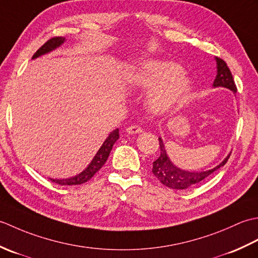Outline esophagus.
Instances as JSON below:
<instances>
[{
  "instance_id": "34e87169",
  "label": "esophagus",
  "mask_w": 258,
  "mask_h": 258,
  "mask_svg": "<svg viewBox=\"0 0 258 258\" xmlns=\"http://www.w3.org/2000/svg\"><path fill=\"white\" fill-rule=\"evenodd\" d=\"M126 133L128 134H138V133H142V128L138 125H132V126H128L127 128H126Z\"/></svg>"
}]
</instances>
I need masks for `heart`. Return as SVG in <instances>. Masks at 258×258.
<instances>
[{
    "label": "heart",
    "mask_w": 258,
    "mask_h": 258,
    "mask_svg": "<svg viewBox=\"0 0 258 258\" xmlns=\"http://www.w3.org/2000/svg\"><path fill=\"white\" fill-rule=\"evenodd\" d=\"M128 82L141 90H150L149 106L155 113H166L184 100L190 90V80L173 62L149 61L142 63Z\"/></svg>",
    "instance_id": "1"
}]
</instances>
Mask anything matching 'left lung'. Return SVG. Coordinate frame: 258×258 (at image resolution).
Listing matches in <instances>:
<instances>
[{
  "mask_svg": "<svg viewBox=\"0 0 258 258\" xmlns=\"http://www.w3.org/2000/svg\"><path fill=\"white\" fill-rule=\"evenodd\" d=\"M215 59L217 64V75L215 80H214L213 86L226 87V89L231 90L233 93H236V85H235L233 75L231 73V71H229L227 64L225 63V61H223L222 58L215 57ZM158 142H160L161 154L155 162H153L152 172L163 185H165L167 187L173 189H185L203 183L207 177H210L211 174L215 172L216 169L225 165L229 156H231V154H228L227 157L220 164V165H217L216 167H214L212 169H208V171L188 172L177 167L176 165H174L172 161L169 160V157L167 156L163 140L161 138H158Z\"/></svg>",
  "mask_w": 258,
  "mask_h": 258,
  "instance_id": "left-lung-1",
  "label": "left lung"
}]
</instances>
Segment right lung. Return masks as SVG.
I'll list each match as a JSON object with an SVG mask.
<instances>
[{
    "mask_svg": "<svg viewBox=\"0 0 258 258\" xmlns=\"http://www.w3.org/2000/svg\"><path fill=\"white\" fill-rule=\"evenodd\" d=\"M64 42H65V37H62V36L50 38V40L45 42L44 44L38 48L32 58H36L41 55H44L46 53L52 52L53 50H55V48L61 46ZM118 139H119L118 128H116L114 130L113 132L109 133L107 139L104 141V143L100 147V150L97 151L94 158H93L92 162L89 164V166H87L83 172L80 173L79 175H76V176L70 177V178H62V179H54V178H50V179L52 182L58 185H79V184H83L87 182V180L94 176V174L100 171L101 167L105 164V162L108 158L109 153H111L113 149L114 143Z\"/></svg>",
    "mask_w": 258,
    "mask_h": 258,
    "instance_id": "right-lung-1",
    "label": "right lung"
}]
</instances>
